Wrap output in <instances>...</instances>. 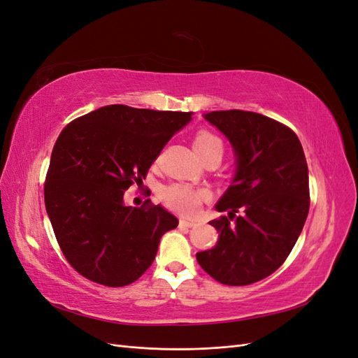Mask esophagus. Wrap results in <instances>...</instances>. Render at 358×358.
Listing matches in <instances>:
<instances>
[{
    "label": "esophagus",
    "mask_w": 358,
    "mask_h": 358,
    "mask_svg": "<svg viewBox=\"0 0 358 358\" xmlns=\"http://www.w3.org/2000/svg\"><path fill=\"white\" fill-rule=\"evenodd\" d=\"M179 224H180V227H187V229H191V227L196 225V222H194V221H188V220H183V218L179 221Z\"/></svg>",
    "instance_id": "1"
}]
</instances>
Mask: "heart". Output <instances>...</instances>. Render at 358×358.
I'll list each match as a JSON object with an SVG mask.
<instances>
[{
    "label": "heart",
    "instance_id": "1",
    "mask_svg": "<svg viewBox=\"0 0 358 358\" xmlns=\"http://www.w3.org/2000/svg\"><path fill=\"white\" fill-rule=\"evenodd\" d=\"M194 149L203 159L206 155L210 154H221L222 155V142L220 137L209 131H200L194 138ZM209 197V191L192 188L189 185H183V183H173V185L166 187L161 191V199L170 209L176 210L183 215H194L203 200Z\"/></svg>",
    "mask_w": 358,
    "mask_h": 358
}]
</instances>
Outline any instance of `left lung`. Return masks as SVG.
I'll return each instance as SVG.
<instances>
[{
    "mask_svg": "<svg viewBox=\"0 0 358 358\" xmlns=\"http://www.w3.org/2000/svg\"><path fill=\"white\" fill-rule=\"evenodd\" d=\"M203 117L230 142L236 170L215 206L229 216L209 222L220 233L218 242L197 252V262L221 284H254L282 266L308 218L305 152L288 127L264 115L220 110ZM239 210L243 215L234 219Z\"/></svg>",
    "mask_w": 358,
    "mask_h": 358,
    "instance_id": "left-lung-1",
    "label": "left lung"
}]
</instances>
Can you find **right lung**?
<instances>
[{"label":"right lung","mask_w":358,"mask_h":358,"mask_svg":"<svg viewBox=\"0 0 358 358\" xmlns=\"http://www.w3.org/2000/svg\"><path fill=\"white\" fill-rule=\"evenodd\" d=\"M187 112L100 107L62 129L52 150L45 204L67 262L92 282L124 287L152 264L179 221L161 204L133 208L125 191L145 179Z\"/></svg>","instance_id":"right-lung-1"}]
</instances>
